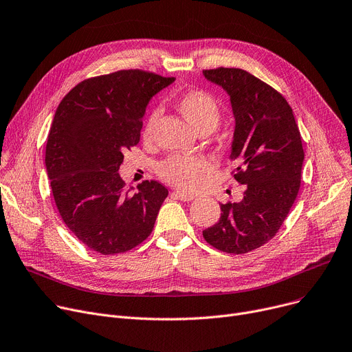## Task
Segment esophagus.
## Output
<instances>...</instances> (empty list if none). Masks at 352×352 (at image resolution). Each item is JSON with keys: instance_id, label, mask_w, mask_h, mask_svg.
<instances>
[{"instance_id": "esophagus-1", "label": "esophagus", "mask_w": 352, "mask_h": 352, "mask_svg": "<svg viewBox=\"0 0 352 352\" xmlns=\"http://www.w3.org/2000/svg\"><path fill=\"white\" fill-rule=\"evenodd\" d=\"M173 197L179 199V201H184V202H190V201H194L195 197L191 195V194H184V192H179V191H175L173 192Z\"/></svg>"}]
</instances>
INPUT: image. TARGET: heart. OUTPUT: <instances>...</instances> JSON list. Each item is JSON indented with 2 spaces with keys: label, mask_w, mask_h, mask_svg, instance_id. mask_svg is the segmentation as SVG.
<instances>
[{
  "label": "heart",
  "mask_w": 352,
  "mask_h": 352,
  "mask_svg": "<svg viewBox=\"0 0 352 352\" xmlns=\"http://www.w3.org/2000/svg\"><path fill=\"white\" fill-rule=\"evenodd\" d=\"M178 109L192 129L201 133L214 131L222 119V110L214 96L202 90L186 91L178 99ZM160 110H153L144 124L143 137L150 138L160 120ZM212 168L210 161L199 154L171 155L157 167L158 175L184 191H195Z\"/></svg>",
  "instance_id": "1"
}]
</instances>
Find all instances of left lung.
Listing matches in <instances>:
<instances>
[{"instance_id": "obj_1", "label": "left lung", "mask_w": 352, "mask_h": 352, "mask_svg": "<svg viewBox=\"0 0 352 352\" xmlns=\"http://www.w3.org/2000/svg\"><path fill=\"white\" fill-rule=\"evenodd\" d=\"M204 76L229 96L235 119L230 160L246 188L242 201L221 204L219 221L202 235L222 252L242 254L267 243L289 215L300 190L301 135L286 99L246 70L218 67Z\"/></svg>"}]
</instances>
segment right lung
I'll return each mask as SVG.
<instances>
[{
	"label": "right lung",
	"instance_id": "add662e5",
	"mask_svg": "<svg viewBox=\"0 0 352 352\" xmlns=\"http://www.w3.org/2000/svg\"><path fill=\"white\" fill-rule=\"evenodd\" d=\"M174 80L119 70L80 82L55 111L46 173L63 222L91 250L123 253L150 236L168 190L144 181L133 192L119 170L123 151L140 142L148 102Z\"/></svg>",
	"mask_w": 352,
	"mask_h": 352
}]
</instances>
